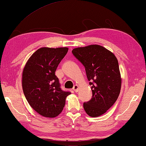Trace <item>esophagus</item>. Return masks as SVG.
<instances>
[{
  "instance_id": "obj_1",
  "label": "esophagus",
  "mask_w": 146,
  "mask_h": 146,
  "mask_svg": "<svg viewBox=\"0 0 146 146\" xmlns=\"http://www.w3.org/2000/svg\"><path fill=\"white\" fill-rule=\"evenodd\" d=\"M78 89H79V87H78V85H75V86H73V91H75V92H78Z\"/></svg>"
}]
</instances>
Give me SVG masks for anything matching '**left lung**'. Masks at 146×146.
I'll return each instance as SVG.
<instances>
[{
	"label": "left lung",
	"instance_id": "left-lung-1",
	"mask_svg": "<svg viewBox=\"0 0 146 146\" xmlns=\"http://www.w3.org/2000/svg\"><path fill=\"white\" fill-rule=\"evenodd\" d=\"M73 54L84 66L92 98L84 103L89 116L96 117L107 112L117 100L121 91V76L115 55L98 44L78 47Z\"/></svg>",
	"mask_w": 146,
	"mask_h": 146
}]
</instances>
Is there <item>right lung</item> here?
<instances>
[{
	"label": "right lung",
	"mask_w": 146,
	"mask_h": 146,
	"mask_svg": "<svg viewBox=\"0 0 146 146\" xmlns=\"http://www.w3.org/2000/svg\"><path fill=\"white\" fill-rule=\"evenodd\" d=\"M68 48L43 47L31 55L23 68L22 88L29 104L39 115L55 117L61 113L70 92L63 91L55 75Z\"/></svg>",
	"instance_id": "add662e5"
}]
</instances>
